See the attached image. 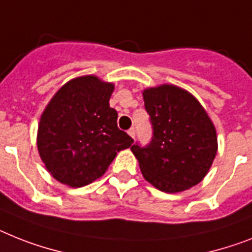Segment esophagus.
Here are the masks:
<instances>
[{
	"label": "esophagus",
	"instance_id": "1",
	"mask_svg": "<svg viewBox=\"0 0 252 252\" xmlns=\"http://www.w3.org/2000/svg\"><path fill=\"white\" fill-rule=\"evenodd\" d=\"M127 134H128V135H130L131 138L134 139V138H135V134H136V131H135V128H134V127H131V128H130V130H128V131H127Z\"/></svg>",
	"mask_w": 252,
	"mask_h": 252
}]
</instances>
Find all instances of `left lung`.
<instances>
[{"label": "left lung", "instance_id": "8db88e82", "mask_svg": "<svg viewBox=\"0 0 252 252\" xmlns=\"http://www.w3.org/2000/svg\"><path fill=\"white\" fill-rule=\"evenodd\" d=\"M153 136L149 145L131 151L144 179L166 193L187 190L202 182L218 152L211 118L196 97L175 85L143 91Z\"/></svg>", "mask_w": 252, "mask_h": 252}]
</instances>
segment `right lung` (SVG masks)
<instances>
[{
    "label": "right lung",
    "instance_id": "obj_1",
    "mask_svg": "<svg viewBox=\"0 0 252 252\" xmlns=\"http://www.w3.org/2000/svg\"><path fill=\"white\" fill-rule=\"evenodd\" d=\"M114 85L81 76L60 87L41 114L37 148L47 171L62 184L81 188L105 174L134 140L117 127L109 107Z\"/></svg>",
    "mask_w": 252,
    "mask_h": 252
}]
</instances>
